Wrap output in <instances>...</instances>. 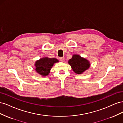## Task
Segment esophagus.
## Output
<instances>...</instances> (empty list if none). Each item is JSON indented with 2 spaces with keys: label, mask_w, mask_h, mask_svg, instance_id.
Segmentation results:
<instances>
[{
  "label": "esophagus",
  "mask_w": 123,
  "mask_h": 123,
  "mask_svg": "<svg viewBox=\"0 0 123 123\" xmlns=\"http://www.w3.org/2000/svg\"><path fill=\"white\" fill-rule=\"evenodd\" d=\"M59 60H60L62 62H65V58L64 57H61L59 58Z\"/></svg>",
  "instance_id": "obj_1"
}]
</instances>
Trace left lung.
<instances>
[{"label":"left lung","instance_id":"1","mask_svg":"<svg viewBox=\"0 0 123 123\" xmlns=\"http://www.w3.org/2000/svg\"><path fill=\"white\" fill-rule=\"evenodd\" d=\"M68 63L73 71L77 74H82L90 66V62L87 59L77 54L73 55L72 58L69 60Z\"/></svg>","mask_w":123,"mask_h":123}]
</instances>
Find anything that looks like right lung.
<instances>
[{"instance_id":"right-lung-1","label":"right lung","mask_w":123,"mask_h":123,"mask_svg":"<svg viewBox=\"0 0 123 123\" xmlns=\"http://www.w3.org/2000/svg\"><path fill=\"white\" fill-rule=\"evenodd\" d=\"M56 58L43 57L35 62V70L40 75L45 76L50 73L54 64L58 62Z\"/></svg>"}]
</instances>
